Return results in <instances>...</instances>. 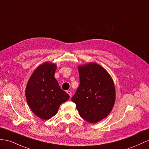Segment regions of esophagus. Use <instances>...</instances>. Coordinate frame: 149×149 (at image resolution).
Segmentation results:
<instances>
[{
  "label": "esophagus",
  "instance_id": "34e87169",
  "mask_svg": "<svg viewBox=\"0 0 149 149\" xmlns=\"http://www.w3.org/2000/svg\"><path fill=\"white\" fill-rule=\"evenodd\" d=\"M67 93L68 95H69V96H70V97L72 96V92H71L70 91H67Z\"/></svg>",
  "mask_w": 149,
  "mask_h": 149
}]
</instances>
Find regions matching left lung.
I'll list each match as a JSON object with an SVG mask.
<instances>
[{"instance_id":"8db88e82","label":"left lung","mask_w":149,"mask_h":149,"mask_svg":"<svg viewBox=\"0 0 149 149\" xmlns=\"http://www.w3.org/2000/svg\"><path fill=\"white\" fill-rule=\"evenodd\" d=\"M80 84L72 101L80 116L97 123L111 112L115 101V88L111 76L103 67L89 63L78 67Z\"/></svg>"}]
</instances>
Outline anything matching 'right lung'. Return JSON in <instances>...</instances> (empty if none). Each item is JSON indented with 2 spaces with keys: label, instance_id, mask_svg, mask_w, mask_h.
<instances>
[{
  "label": "right lung",
  "instance_id": "add662e5",
  "mask_svg": "<svg viewBox=\"0 0 149 149\" xmlns=\"http://www.w3.org/2000/svg\"><path fill=\"white\" fill-rule=\"evenodd\" d=\"M56 65L45 62L34 71L26 88V97L31 111L43 120L56 114L59 106L70 96L58 85L55 78Z\"/></svg>",
  "mask_w": 149,
  "mask_h": 149
}]
</instances>
